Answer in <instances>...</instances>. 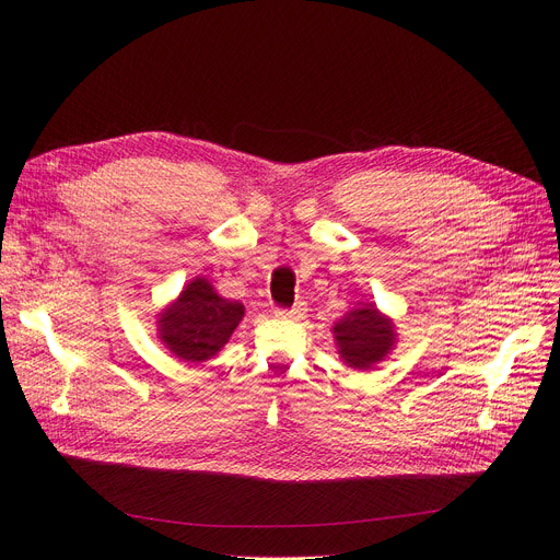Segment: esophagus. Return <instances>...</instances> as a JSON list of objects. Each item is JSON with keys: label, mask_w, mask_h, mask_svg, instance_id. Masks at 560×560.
<instances>
[{"label": "esophagus", "mask_w": 560, "mask_h": 560, "mask_svg": "<svg viewBox=\"0 0 560 560\" xmlns=\"http://www.w3.org/2000/svg\"><path fill=\"white\" fill-rule=\"evenodd\" d=\"M275 314H277L279 318L300 320V318H304V314H306V306H304V304H295V306H291V308H277Z\"/></svg>", "instance_id": "34e87169"}]
</instances>
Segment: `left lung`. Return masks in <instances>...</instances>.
Listing matches in <instances>:
<instances>
[{"instance_id": "1", "label": "left lung", "mask_w": 560, "mask_h": 560, "mask_svg": "<svg viewBox=\"0 0 560 560\" xmlns=\"http://www.w3.org/2000/svg\"><path fill=\"white\" fill-rule=\"evenodd\" d=\"M335 339L348 366L369 369L395 346V329L376 306L362 304L335 325Z\"/></svg>"}]
</instances>
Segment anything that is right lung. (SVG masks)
Masks as SVG:
<instances>
[{"instance_id": "add662e5", "label": "right lung", "mask_w": 560, "mask_h": 560, "mask_svg": "<svg viewBox=\"0 0 560 560\" xmlns=\"http://www.w3.org/2000/svg\"><path fill=\"white\" fill-rule=\"evenodd\" d=\"M244 316L240 302L223 300L207 279H194L159 318V337L184 362H205L231 339Z\"/></svg>"}]
</instances>
